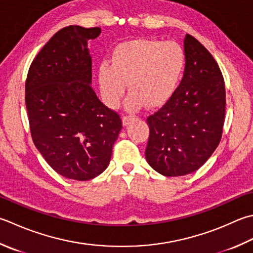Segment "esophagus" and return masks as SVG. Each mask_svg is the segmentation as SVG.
Masks as SVG:
<instances>
[{"label": "esophagus", "mask_w": 253, "mask_h": 253, "mask_svg": "<svg viewBox=\"0 0 253 253\" xmlns=\"http://www.w3.org/2000/svg\"><path fill=\"white\" fill-rule=\"evenodd\" d=\"M133 120V116H130V115H125L123 117V124L124 125H128V124H129L131 121Z\"/></svg>", "instance_id": "esophagus-1"}]
</instances>
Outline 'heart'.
Returning a JSON list of instances; mask_svg holds the SVG:
<instances>
[{
  "instance_id": "obj_1",
  "label": "heart",
  "mask_w": 253,
  "mask_h": 253,
  "mask_svg": "<svg viewBox=\"0 0 253 253\" xmlns=\"http://www.w3.org/2000/svg\"><path fill=\"white\" fill-rule=\"evenodd\" d=\"M185 68V53L174 41L138 38L122 42L114 49L111 63L104 61L97 70V82L103 101L117 107L127 88L130 110L143 103L156 107L169 100Z\"/></svg>"
}]
</instances>
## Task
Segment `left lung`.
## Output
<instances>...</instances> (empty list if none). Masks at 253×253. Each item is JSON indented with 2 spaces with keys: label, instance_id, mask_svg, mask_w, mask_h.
<instances>
[{
  "label": "left lung",
  "instance_id": "8db88e82",
  "mask_svg": "<svg viewBox=\"0 0 253 253\" xmlns=\"http://www.w3.org/2000/svg\"><path fill=\"white\" fill-rule=\"evenodd\" d=\"M185 70L160 110L148 116L146 159L165 176L199 170L219 145L225 122V81L211 53L191 35L184 39Z\"/></svg>",
  "mask_w": 253,
  "mask_h": 253
}]
</instances>
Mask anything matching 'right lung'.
Wrapping results in <instances>:
<instances>
[{"label": "right lung", "mask_w": 253, "mask_h": 253, "mask_svg": "<svg viewBox=\"0 0 253 253\" xmlns=\"http://www.w3.org/2000/svg\"><path fill=\"white\" fill-rule=\"evenodd\" d=\"M100 34V27L60 29L35 57L25 83L35 146L54 171L71 180H91L106 169L123 127L118 113L91 86L86 44Z\"/></svg>", "instance_id": "obj_1"}]
</instances>
